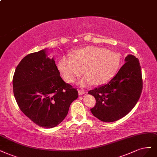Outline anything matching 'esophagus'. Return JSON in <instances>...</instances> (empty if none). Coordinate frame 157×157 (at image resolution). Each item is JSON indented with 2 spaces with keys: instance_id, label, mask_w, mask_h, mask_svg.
Listing matches in <instances>:
<instances>
[{
  "instance_id": "obj_1",
  "label": "esophagus",
  "mask_w": 157,
  "mask_h": 157,
  "mask_svg": "<svg viewBox=\"0 0 157 157\" xmlns=\"http://www.w3.org/2000/svg\"><path fill=\"white\" fill-rule=\"evenodd\" d=\"M78 94L79 95H83V94L86 93V91L85 90H78Z\"/></svg>"
}]
</instances>
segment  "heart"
I'll use <instances>...</instances> for the list:
<instances>
[{
	"instance_id": "obj_1",
	"label": "heart",
	"mask_w": 157,
	"mask_h": 157,
	"mask_svg": "<svg viewBox=\"0 0 157 157\" xmlns=\"http://www.w3.org/2000/svg\"><path fill=\"white\" fill-rule=\"evenodd\" d=\"M120 66V58L117 54L95 46L75 51L72 58L63 56L57 65L63 79L69 83L75 82L84 71L86 76L79 81L81 86L107 83L115 76Z\"/></svg>"
}]
</instances>
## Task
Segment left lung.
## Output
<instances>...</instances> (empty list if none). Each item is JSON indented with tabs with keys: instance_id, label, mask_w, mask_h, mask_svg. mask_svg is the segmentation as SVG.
I'll return each mask as SVG.
<instances>
[{
	"instance_id": "left-lung-1",
	"label": "left lung",
	"mask_w": 157,
	"mask_h": 157,
	"mask_svg": "<svg viewBox=\"0 0 157 157\" xmlns=\"http://www.w3.org/2000/svg\"><path fill=\"white\" fill-rule=\"evenodd\" d=\"M125 63L116 76L105 85L88 91L94 96L92 114L105 122L116 121L130 112L141 95L143 82L138 59L128 55Z\"/></svg>"
}]
</instances>
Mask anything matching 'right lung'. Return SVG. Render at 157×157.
<instances>
[{
	"mask_svg": "<svg viewBox=\"0 0 157 157\" xmlns=\"http://www.w3.org/2000/svg\"><path fill=\"white\" fill-rule=\"evenodd\" d=\"M15 99L25 115L37 125L52 128L66 117L72 102L78 98L76 88L66 83L53 58L45 49L24 57L13 77Z\"/></svg>",
	"mask_w": 157,
	"mask_h": 157,
	"instance_id": "obj_1",
	"label": "right lung"
}]
</instances>
